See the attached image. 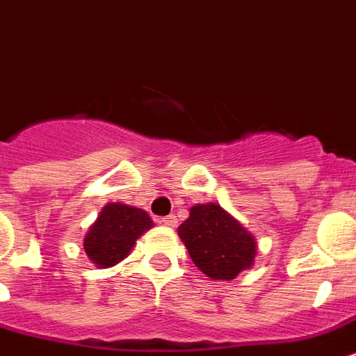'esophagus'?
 Wrapping results in <instances>:
<instances>
[{
  "mask_svg": "<svg viewBox=\"0 0 356 356\" xmlns=\"http://www.w3.org/2000/svg\"><path fill=\"white\" fill-rule=\"evenodd\" d=\"M161 222H163L164 226L175 228V226H177V217H175V215H166V217H163V219H161Z\"/></svg>",
  "mask_w": 356,
  "mask_h": 356,
  "instance_id": "obj_1",
  "label": "esophagus"
}]
</instances>
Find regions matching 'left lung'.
Listing matches in <instances>:
<instances>
[{"instance_id":"left-lung-1","label":"left lung","mask_w":356,"mask_h":356,"mask_svg":"<svg viewBox=\"0 0 356 356\" xmlns=\"http://www.w3.org/2000/svg\"><path fill=\"white\" fill-rule=\"evenodd\" d=\"M193 264L213 280H232L252 268L257 243L219 204H195L177 229Z\"/></svg>"}]
</instances>
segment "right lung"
Here are the masks:
<instances>
[{"label":"right lung","instance_id":"add662e5","mask_svg":"<svg viewBox=\"0 0 356 356\" xmlns=\"http://www.w3.org/2000/svg\"><path fill=\"white\" fill-rule=\"evenodd\" d=\"M154 226L141 208L108 202L85 235V253L97 268H110L130 255L134 244Z\"/></svg>","mask_w":356,"mask_h":356}]
</instances>
